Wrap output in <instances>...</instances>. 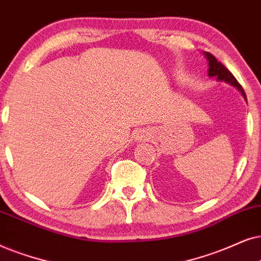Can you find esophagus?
Here are the masks:
<instances>
[{
	"instance_id": "esophagus-1",
	"label": "esophagus",
	"mask_w": 261,
	"mask_h": 261,
	"mask_svg": "<svg viewBox=\"0 0 261 261\" xmlns=\"http://www.w3.org/2000/svg\"><path fill=\"white\" fill-rule=\"evenodd\" d=\"M140 138H141V141H142V140H143V141H147V140H148V134H144L143 136H141Z\"/></svg>"
}]
</instances>
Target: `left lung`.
<instances>
[{"instance_id":"left-lung-1","label":"left lung","mask_w":261,"mask_h":261,"mask_svg":"<svg viewBox=\"0 0 261 261\" xmlns=\"http://www.w3.org/2000/svg\"><path fill=\"white\" fill-rule=\"evenodd\" d=\"M203 54L206 57L207 62H209V64H207V65H209V69H207V75H209V77H216L217 81L229 83L230 86L235 87V88L238 89L240 93H241L246 101H247L245 90L242 89L241 85H240V83L236 81V79L234 77V76H232L231 72L229 71L228 69L221 63V62H218L215 56L209 54V52H203Z\"/></svg>"}]
</instances>
